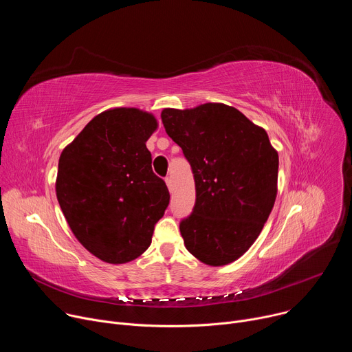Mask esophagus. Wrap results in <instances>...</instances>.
<instances>
[{"instance_id":"obj_1","label":"esophagus","mask_w":352,"mask_h":352,"mask_svg":"<svg viewBox=\"0 0 352 352\" xmlns=\"http://www.w3.org/2000/svg\"><path fill=\"white\" fill-rule=\"evenodd\" d=\"M166 184H167V186H168L170 192H173V181H171V178H170V177H167V178H166Z\"/></svg>"}]
</instances>
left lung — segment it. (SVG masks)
<instances>
[{"mask_svg": "<svg viewBox=\"0 0 352 352\" xmlns=\"http://www.w3.org/2000/svg\"><path fill=\"white\" fill-rule=\"evenodd\" d=\"M162 120L195 178V208L179 224L185 248L205 265L232 263L254 245L274 206L277 150L262 126L223 103L164 109Z\"/></svg>", "mask_w": 352, "mask_h": 352, "instance_id": "left-lung-1", "label": "left lung"}]
</instances>
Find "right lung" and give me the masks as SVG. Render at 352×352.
Masks as SVG:
<instances>
[{
    "label": "right lung",
    "instance_id": "right-lung-1",
    "mask_svg": "<svg viewBox=\"0 0 352 352\" xmlns=\"http://www.w3.org/2000/svg\"><path fill=\"white\" fill-rule=\"evenodd\" d=\"M152 113L116 107L97 114L64 147L56 193L67 223L91 255L111 265L140 256L170 202L152 170Z\"/></svg>",
    "mask_w": 352,
    "mask_h": 352
}]
</instances>
